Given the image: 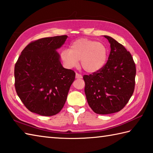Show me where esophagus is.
<instances>
[{
	"mask_svg": "<svg viewBox=\"0 0 153 153\" xmlns=\"http://www.w3.org/2000/svg\"><path fill=\"white\" fill-rule=\"evenodd\" d=\"M76 79H80V78H82V76L81 74H78V73H76Z\"/></svg>",
	"mask_w": 153,
	"mask_h": 153,
	"instance_id": "obj_1",
	"label": "esophagus"
}]
</instances>
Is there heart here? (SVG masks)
<instances>
[{
	"mask_svg": "<svg viewBox=\"0 0 153 153\" xmlns=\"http://www.w3.org/2000/svg\"><path fill=\"white\" fill-rule=\"evenodd\" d=\"M107 48L101 42L87 38H80L71 44L70 50H63L61 59L65 67L73 68L81 60V65L88 72L100 70L105 64Z\"/></svg>",
	"mask_w": 153,
	"mask_h": 153,
	"instance_id": "heart-1",
	"label": "heart"
}]
</instances>
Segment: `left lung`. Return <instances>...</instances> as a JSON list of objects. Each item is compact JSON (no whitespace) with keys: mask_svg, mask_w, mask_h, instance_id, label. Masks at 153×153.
<instances>
[{"mask_svg":"<svg viewBox=\"0 0 153 153\" xmlns=\"http://www.w3.org/2000/svg\"><path fill=\"white\" fill-rule=\"evenodd\" d=\"M110 43L108 60L100 70L83 76L89 107L97 114L120 111L128 102L135 85L136 66L129 52L115 39Z\"/></svg>","mask_w":153,"mask_h":153,"instance_id":"1","label":"left lung"}]
</instances>
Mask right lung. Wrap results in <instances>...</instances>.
<instances>
[{
	"label": "right lung",
	"instance_id": "obj_1",
	"mask_svg": "<svg viewBox=\"0 0 153 153\" xmlns=\"http://www.w3.org/2000/svg\"><path fill=\"white\" fill-rule=\"evenodd\" d=\"M66 35L40 38L25 48L14 66L16 94L30 111L55 115L67 100L76 73L63 68L56 50Z\"/></svg>",
	"mask_w": 153,
	"mask_h": 153
}]
</instances>
